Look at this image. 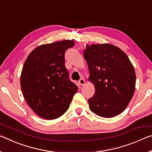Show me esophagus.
<instances>
[{
	"instance_id": "34e87169",
	"label": "esophagus",
	"mask_w": 152,
	"mask_h": 152,
	"mask_svg": "<svg viewBox=\"0 0 152 152\" xmlns=\"http://www.w3.org/2000/svg\"><path fill=\"white\" fill-rule=\"evenodd\" d=\"M78 83H79V85H81V86L85 85V79H84V78H80V80L78 81Z\"/></svg>"
}]
</instances>
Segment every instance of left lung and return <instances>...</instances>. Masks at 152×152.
<instances>
[{
    "mask_svg": "<svg viewBox=\"0 0 152 152\" xmlns=\"http://www.w3.org/2000/svg\"><path fill=\"white\" fill-rule=\"evenodd\" d=\"M84 57L88 80L95 88V95L88 100L90 110L103 118L120 114L135 90V72L128 56L116 46L104 43L86 45Z\"/></svg>",
    "mask_w": 152,
    "mask_h": 152,
    "instance_id": "8db88e82",
    "label": "left lung"
}]
</instances>
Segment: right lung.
I'll return each instance as SVG.
<instances>
[{"instance_id": "right-lung-1", "label": "right lung", "mask_w": 152, "mask_h": 152, "mask_svg": "<svg viewBox=\"0 0 152 152\" xmlns=\"http://www.w3.org/2000/svg\"><path fill=\"white\" fill-rule=\"evenodd\" d=\"M74 45L72 40L40 45L23 64L21 91L29 106L40 118L53 120L61 116L78 91L65 66V52Z\"/></svg>"}]
</instances>
